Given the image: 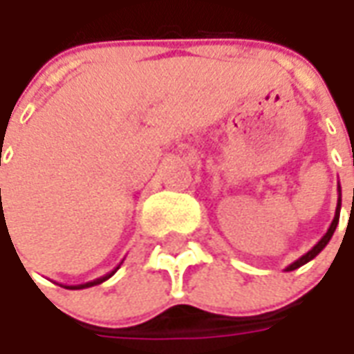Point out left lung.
Masks as SVG:
<instances>
[{
	"label": "left lung",
	"instance_id": "obj_1",
	"mask_svg": "<svg viewBox=\"0 0 354 354\" xmlns=\"http://www.w3.org/2000/svg\"><path fill=\"white\" fill-rule=\"evenodd\" d=\"M337 192H339V198H337V207H335V215H333V221H332V225H330V229L326 230L324 236L320 238L317 244L310 248L309 252L305 253V255H301V257H299L297 261H293L292 265H288V267H286V270H288V272H290V270L299 269V267H303L305 263H309L310 259H315L318 253L324 250L326 244L330 242V238L333 236V232H335V227H337V223H339V212H342V187H339V183H337Z\"/></svg>",
	"mask_w": 354,
	"mask_h": 354
}]
</instances>
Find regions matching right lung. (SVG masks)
<instances>
[{
  "instance_id": "obj_1",
  "label": "right lung",
  "mask_w": 354,
  "mask_h": 354,
  "mask_svg": "<svg viewBox=\"0 0 354 354\" xmlns=\"http://www.w3.org/2000/svg\"><path fill=\"white\" fill-rule=\"evenodd\" d=\"M120 265H122V263H120ZM120 265H118L114 270H110L109 274H104V277H101V278H95V280H91V282H85V284H77V286H64V288H68V290H84V288H91V286L102 284L104 280H109V278L112 277V274H114L118 269H120Z\"/></svg>"
}]
</instances>
